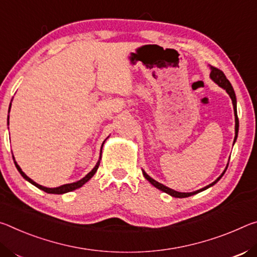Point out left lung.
Instances as JSON below:
<instances>
[{
	"label": "left lung",
	"instance_id": "8db88e82",
	"mask_svg": "<svg viewBox=\"0 0 257 257\" xmlns=\"http://www.w3.org/2000/svg\"><path fill=\"white\" fill-rule=\"evenodd\" d=\"M209 77H211V79H212V81H213L214 83H216L218 86L222 87V89H223V90H225L226 93H228L229 96L231 98V100H232L233 110H234V123H235V125H234V140H233V144H234L235 140H237V138H238L239 119H238V115H237V99H235V94H234L233 87H232V85H231V83L228 81V78L225 77V75L223 74V71H221L220 69L215 68V67H211V74H209ZM228 165H229V163L226 164V167H225V170L223 171V173H222L220 176H218V178H217L215 181H214V182H212L211 184H208V186H206V187H204V188L199 189V190L193 191V192H179V191H175V190H173V189H171V188H168V187H166V186H164V184L157 182L156 180H154L153 178H150V176H149L148 174H147L144 170H142V174H144L145 178H146L147 180H148L149 182H150L151 184H153V186H154L155 188L159 189V190L166 192V193H168V195H170V196L175 197V198H186V197H190V196H192V195H196V193L201 192V191L206 190V189L213 187L214 184H215V183L217 182V181L220 180V179L222 178V176H223V174L225 173V171H226V168H228Z\"/></svg>",
	"mask_w": 257,
	"mask_h": 257
}]
</instances>
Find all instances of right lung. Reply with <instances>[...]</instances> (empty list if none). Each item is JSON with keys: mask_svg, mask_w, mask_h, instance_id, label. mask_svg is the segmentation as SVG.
<instances>
[{"mask_svg": "<svg viewBox=\"0 0 257 257\" xmlns=\"http://www.w3.org/2000/svg\"><path fill=\"white\" fill-rule=\"evenodd\" d=\"M10 109H11V103H10V107H9V112H10ZM8 125H9V116H8ZM104 141H106V140H104ZM104 141H103V144H104ZM103 144H102V146H103ZM102 146H101L99 161L96 162L95 166H94L93 168H92V171L90 172V173H87L85 176H84L83 179H81L79 181H76V182L68 183V184H64V186H60V187H57V188H46V187L41 186V184H39V183H36L35 181H33L31 178H28V176L24 173L22 168H20V166H19L18 164H17V162L15 161V157H14V156H12V157H14L15 165H16V167H17V170H18V172H19L20 174H22L23 178H24L25 180H26V181H28L29 183H32L33 186H35L36 188H39V189H41V190H43V191L48 192V193H54V195H62V193H66V192H69V191L76 190V189L81 188L82 186H84V184H85V183L87 182V181H89V180L92 178V176H93V175L95 174V172L98 171L99 165H100V161H101V153H102Z\"/></svg>", "mask_w": 257, "mask_h": 257, "instance_id": "right-lung-1", "label": "right lung"}]
</instances>
